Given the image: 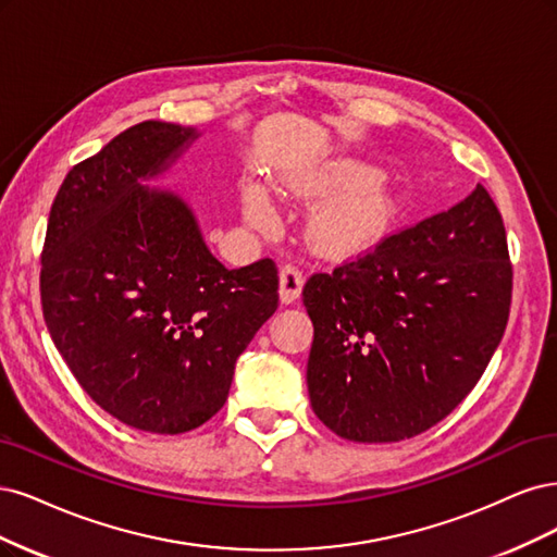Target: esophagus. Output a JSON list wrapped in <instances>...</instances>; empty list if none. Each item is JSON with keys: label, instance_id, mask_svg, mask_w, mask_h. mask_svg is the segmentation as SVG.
I'll return each instance as SVG.
<instances>
[{"label": "esophagus", "instance_id": "34e87169", "mask_svg": "<svg viewBox=\"0 0 557 557\" xmlns=\"http://www.w3.org/2000/svg\"><path fill=\"white\" fill-rule=\"evenodd\" d=\"M302 284H305V277L298 271V265H284L282 273H280V300H282V305L296 302L302 294Z\"/></svg>", "mask_w": 557, "mask_h": 557}]
</instances>
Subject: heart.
<instances>
[{
    "label": "heart",
    "mask_w": 557,
    "mask_h": 557,
    "mask_svg": "<svg viewBox=\"0 0 557 557\" xmlns=\"http://www.w3.org/2000/svg\"><path fill=\"white\" fill-rule=\"evenodd\" d=\"M282 187L298 196L333 194L310 218L308 236L321 255H356L380 240L396 220V201L382 183V173L361 161H324L282 175ZM240 208L247 224L265 228L275 222L268 191L247 181L240 189Z\"/></svg>",
    "instance_id": "obj_1"
}]
</instances>
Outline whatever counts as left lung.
<instances>
[{
    "instance_id": "1",
    "label": "left lung",
    "mask_w": 557,
    "mask_h": 557,
    "mask_svg": "<svg viewBox=\"0 0 557 557\" xmlns=\"http://www.w3.org/2000/svg\"><path fill=\"white\" fill-rule=\"evenodd\" d=\"M314 339V414L351 442H400L440 423L486 370L507 329L511 263L481 185L302 289Z\"/></svg>"
}]
</instances>
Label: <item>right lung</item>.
Listing matches in <instances>:
<instances>
[{"instance_id":"1","label":"right lung","mask_w":557,"mask_h":557,"mask_svg":"<svg viewBox=\"0 0 557 557\" xmlns=\"http://www.w3.org/2000/svg\"><path fill=\"white\" fill-rule=\"evenodd\" d=\"M196 127L146 120L69 171L50 208L41 302L52 343L101 409L181 435L218 414L238 356L277 310V268H228L177 191L150 187Z\"/></svg>"}]
</instances>
